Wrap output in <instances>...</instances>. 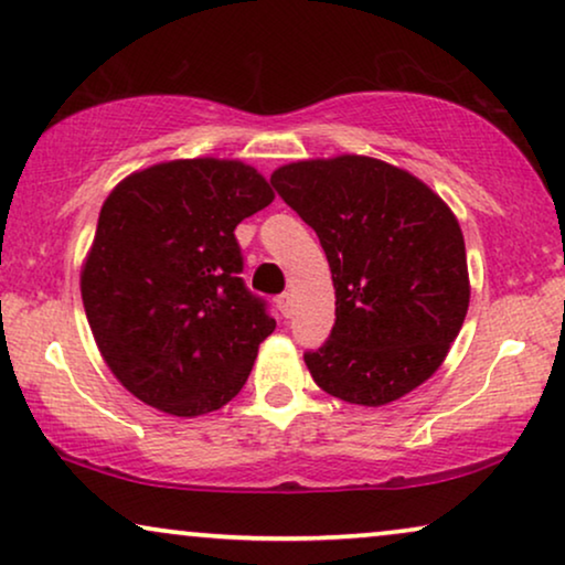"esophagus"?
I'll return each instance as SVG.
<instances>
[{
    "instance_id": "1",
    "label": "esophagus",
    "mask_w": 565,
    "mask_h": 565,
    "mask_svg": "<svg viewBox=\"0 0 565 565\" xmlns=\"http://www.w3.org/2000/svg\"><path fill=\"white\" fill-rule=\"evenodd\" d=\"M277 308H280V313L288 319V316L292 313V296L290 292H282V296H277Z\"/></svg>"
}]
</instances>
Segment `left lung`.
Listing matches in <instances>:
<instances>
[{
  "label": "left lung",
  "mask_w": 565,
  "mask_h": 565,
  "mask_svg": "<svg viewBox=\"0 0 565 565\" xmlns=\"http://www.w3.org/2000/svg\"><path fill=\"white\" fill-rule=\"evenodd\" d=\"M269 182L316 231L334 280V329L303 354L316 385L360 406L406 396L466 321L458 218L414 174L354 153L285 164Z\"/></svg>",
  "instance_id": "left-lung-1"
}]
</instances>
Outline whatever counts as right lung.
Returning <instances> with one entry per match:
<instances>
[{
	"mask_svg": "<svg viewBox=\"0 0 565 565\" xmlns=\"http://www.w3.org/2000/svg\"><path fill=\"white\" fill-rule=\"evenodd\" d=\"M273 200L228 159L153 164L105 200L82 300L107 367L143 404L200 416L244 388L275 319L244 285L234 228Z\"/></svg>",
	"mask_w": 565,
	"mask_h": 565,
	"instance_id": "1",
	"label": "right lung"
}]
</instances>
